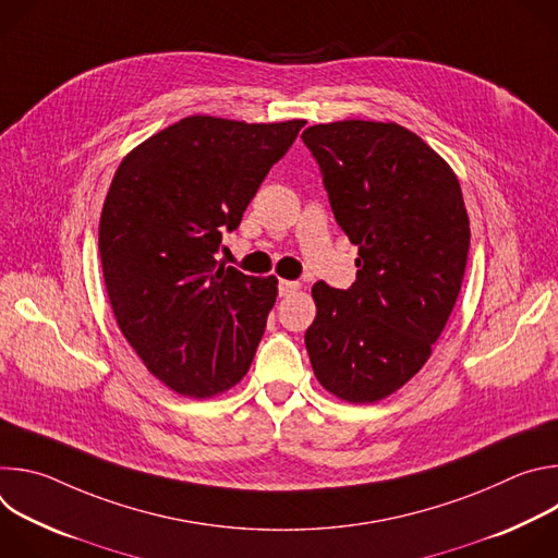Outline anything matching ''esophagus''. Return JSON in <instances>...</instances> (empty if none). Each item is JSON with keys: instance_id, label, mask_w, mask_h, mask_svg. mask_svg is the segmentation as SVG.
Returning <instances> with one entry per match:
<instances>
[{"instance_id": "34e87169", "label": "esophagus", "mask_w": 558, "mask_h": 558, "mask_svg": "<svg viewBox=\"0 0 558 558\" xmlns=\"http://www.w3.org/2000/svg\"><path fill=\"white\" fill-rule=\"evenodd\" d=\"M298 289H300V282H293V280H280V282H278V293H280L282 298L293 295Z\"/></svg>"}]
</instances>
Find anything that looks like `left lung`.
<instances>
[{
    "label": "left lung",
    "mask_w": 558,
    "mask_h": 558,
    "mask_svg": "<svg viewBox=\"0 0 558 558\" xmlns=\"http://www.w3.org/2000/svg\"><path fill=\"white\" fill-rule=\"evenodd\" d=\"M302 141L360 247L347 291L313 284L304 344L323 388L373 404L420 373L454 308L470 247L463 194L444 158L392 121L317 123Z\"/></svg>",
    "instance_id": "left-lung-1"
}]
</instances>
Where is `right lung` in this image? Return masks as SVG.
Returning a JSON list of instances; mask_svg holds the SVG:
<instances>
[{"instance_id": "obj_1", "label": "right lung", "mask_w": 558, "mask_h": 558, "mask_svg": "<svg viewBox=\"0 0 558 558\" xmlns=\"http://www.w3.org/2000/svg\"><path fill=\"white\" fill-rule=\"evenodd\" d=\"M304 123L185 117L114 172L99 220L110 306L145 368L179 395L227 392L254 362L278 278L245 276L214 254Z\"/></svg>"}]
</instances>
